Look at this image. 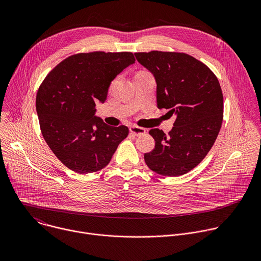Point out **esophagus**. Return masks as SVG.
I'll return each instance as SVG.
<instances>
[{"mask_svg": "<svg viewBox=\"0 0 261 261\" xmlns=\"http://www.w3.org/2000/svg\"><path fill=\"white\" fill-rule=\"evenodd\" d=\"M130 132L135 136H140V135L145 133V129L141 128V127H138V126H131L130 127Z\"/></svg>", "mask_w": 261, "mask_h": 261, "instance_id": "1", "label": "esophagus"}]
</instances>
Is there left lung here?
I'll list each match as a JSON object with an SVG mask.
<instances>
[{
  "label": "left lung",
  "instance_id": "1",
  "mask_svg": "<svg viewBox=\"0 0 261 261\" xmlns=\"http://www.w3.org/2000/svg\"><path fill=\"white\" fill-rule=\"evenodd\" d=\"M136 60L157 84V106L175 116L172 130L151 129L155 148L144 154L148 168L178 176L192 170L207 155L223 121V94L213 71L182 53H136Z\"/></svg>",
  "mask_w": 261,
  "mask_h": 261
}]
</instances>
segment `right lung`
Masks as SVG:
<instances>
[{
  "label": "right lung",
  "mask_w": 261,
  "mask_h": 261,
  "mask_svg": "<svg viewBox=\"0 0 261 261\" xmlns=\"http://www.w3.org/2000/svg\"><path fill=\"white\" fill-rule=\"evenodd\" d=\"M135 63L132 53L93 51L70 56L56 66L37 92L36 110L42 135L69 169L90 173L104 168L128 127H111L96 117L118 74Z\"/></svg>",
  "instance_id": "add662e5"
}]
</instances>
